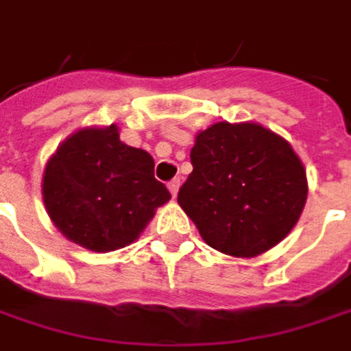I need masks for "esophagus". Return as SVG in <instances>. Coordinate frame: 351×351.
<instances>
[{
	"label": "esophagus",
	"mask_w": 351,
	"mask_h": 351,
	"mask_svg": "<svg viewBox=\"0 0 351 351\" xmlns=\"http://www.w3.org/2000/svg\"><path fill=\"white\" fill-rule=\"evenodd\" d=\"M178 189H180V178H173V180L169 182V191H171L173 198H175L176 193H178Z\"/></svg>",
	"instance_id": "esophagus-1"
}]
</instances>
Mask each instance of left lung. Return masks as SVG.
Here are the masks:
<instances>
[{
	"label": "left lung",
	"instance_id": "8db88e82",
	"mask_svg": "<svg viewBox=\"0 0 351 351\" xmlns=\"http://www.w3.org/2000/svg\"><path fill=\"white\" fill-rule=\"evenodd\" d=\"M191 162L178 204L208 246L230 256H258L298 222L306 171L276 133L254 123H217L196 134Z\"/></svg>",
	"mask_w": 351,
	"mask_h": 351
}]
</instances>
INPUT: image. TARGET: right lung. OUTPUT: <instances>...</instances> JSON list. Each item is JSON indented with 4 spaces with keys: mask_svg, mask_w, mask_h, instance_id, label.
<instances>
[{
    "mask_svg": "<svg viewBox=\"0 0 351 351\" xmlns=\"http://www.w3.org/2000/svg\"><path fill=\"white\" fill-rule=\"evenodd\" d=\"M169 198L155 178L153 156L121 143L114 125L71 134L43 175V202L53 224L93 252L134 242Z\"/></svg>",
    "mask_w": 351,
    "mask_h": 351,
    "instance_id": "right-lung-1",
    "label": "right lung"
}]
</instances>
